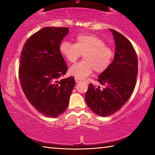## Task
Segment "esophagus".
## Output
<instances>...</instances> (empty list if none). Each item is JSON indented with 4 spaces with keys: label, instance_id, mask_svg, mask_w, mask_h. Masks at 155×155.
<instances>
[{
    "label": "esophagus",
    "instance_id": "1",
    "mask_svg": "<svg viewBox=\"0 0 155 155\" xmlns=\"http://www.w3.org/2000/svg\"><path fill=\"white\" fill-rule=\"evenodd\" d=\"M75 81H76V83H79L81 81V79H78V78H75Z\"/></svg>",
    "mask_w": 155,
    "mask_h": 155
}]
</instances>
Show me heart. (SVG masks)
Here are the masks:
<instances>
[{
	"label": "heart",
	"mask_w": 155,
	"mask_h": 155,
	"mask_svg": "<svg viewBox=\"0 0 155 155\" xmlns=\"http://www.w3.org/2000/svg\"><path fill=\"white\" fill-rule=\"evenodd\" d=\"M59 52L69 63H74L83 54V60L69 68V74L84 79L95 70L102 73L108 69L114 58V51L105 41L93 34H79L75 44L63 41Z\"/></svg>",
	"instance_id": "b5f03b06"
}]
</instances>
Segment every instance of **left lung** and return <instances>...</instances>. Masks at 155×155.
<instances>
[{
    "instance_id": "left-lung-1",
    "label": "left lung",
    "mask_w": 155,
    "mask_h": 155,
    "mask_svg": "<svg viewBox=\"0 0 155 155\" xmlns=\"http://www.w3.org/2000/svg\"><path fill=\"white\" fill-rule=\"evenodd\" d=\"M115 41L114 59L97 81L103 86L89 85L85 94L88 107L102 117L114 114L127 103L134 90L138 73V59L134 47L117 31L110 29Z\"/></svg>"
}]
</instances>
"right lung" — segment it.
<instances>
[{"instance_id": "right-lung-1", "label": "right lung", "mask_w": 155, "mask_h": 155, "mask_svg": "<svg viewBox=\"0 0 155 155\" xmlns=\"http://www.w3.org/2000/svg\"><path fill=\"white\" fill-rule=\"evenodd\" d=\"M67 27H45L25 41L20 54L19 78L28 101L41 114L55 117L69 104L75 85L74 77L60 79L68 66L59 45Z\"/></svg>"}]
</instances>
